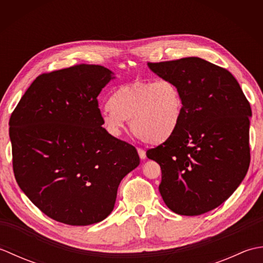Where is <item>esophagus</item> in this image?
<instances>
[{"label":"esophagus","mask_w":263,"mask_h":263,"mask_svg":"<svg viewBox=\"0 0 263 263\" xmlns=\"http://www.w3.org/2000/svg\"><path fill=\"white\" fill-rule=\"evenodd\" d=\"M138 154H139V156H140V158H141V159H146L147 155H146V152H144V149H142V148H138Z\"/></svg>","instance_id":"esophagus-1"}]
</instances>
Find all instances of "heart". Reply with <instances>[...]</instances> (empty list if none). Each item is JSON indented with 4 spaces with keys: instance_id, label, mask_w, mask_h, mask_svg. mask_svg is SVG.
<instances>
[{
    "instance_id": "1",
    "label": "heart",
    "mask_w": 263,
    "mask_h": 263,
    "mask_svg": "<svg viewBox=\"0 0 263 263\" xmlns=\"http://www.w3.org/2000/svg\"><path fill=\"white\" fill-rule=\"evenodd\" d=\"M183 108L182 93L174 81H135L111 93L102 113V123L109 135L120 137L131 119L138 137L156 144L174 135L181 123Z\"/></svg>"
}]
</instances>
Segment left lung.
<instances>
[{"instance_id":"8db88e82","label":"left lung","mask_w":263,"mask_h":263,"mask_svg":"<svg viewBox=\"0 0 263 263\" xmlns=\"http://www.w3.org/2000/svg\"><path fill=\"white\" fill-rule=\"evenodd\" d=\"M148 66L176 83L184 103L174 135L147 152L161 168V198L175 214L202 215L225 202L247 175L250 104L231 72L205 60Z\"/></svg>"}]
</instances>
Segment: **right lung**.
Here are the masks:
<instances>
[{
    "mask_svg": "<svg viewBox=\"0 0 263 263\" xmlns=\"http://www.w3.org/2000/svg\"><path fill=\"white\" fill-rule=\"evenodd\" d=\"M114 73L80 64L36 78L9 122L16 183L52 219L72 226L104 220L137 149L105 130L98 95Z\"/></svg>",
    "mask_w": 263,
    "mask_h": 263,
    "instance_id": "add662e5",
    "label": "right lung"
}]
</instances>
